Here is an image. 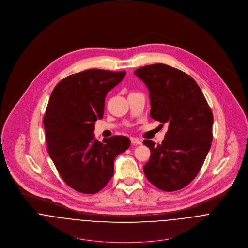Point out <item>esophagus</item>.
Instances as JSON below:
<instances>
[{"mask_svg": "<svg viewBox=\"0 0 248 248\" xmlns=\"http://www.w3.org/2000/svg\"><path fill=\"white\" fill-rule=\"evenodd\" d=\"M131 143L134 144V145H140V144H141V141H140L139 139L131 138Z\"/></svg>", "mask_w": 248, "mask_h": 248, "instance_id": "34e87169", "label": "esophagus"}]
</instances>
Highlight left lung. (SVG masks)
Wrapping results in <instances>:
<instances>
[{
	"instance_id": "8db88e82",
	"label": "left lung",
	"mask_w": 248,
	"mask_h": 248,
	"mask_svg": "<svg viewBox=\"0 0 248 248\" xmlns=\"http://www.w3.org/2000/svg\"><path fill=\"white\" fill-rule=\"evenodd\" d=\"M135 74L150 92V116L169 126L160 145L143 141L151 150L144 174L162 191L182 189L199 174L211 147V108L197 82L183 71L154 64Z\"/></svg>"
}]
</instances>
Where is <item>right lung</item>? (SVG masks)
I'll use <instances>...</instances> for the list:
<instances>
[{
	"mask_svg": "<svg viewBox=\"0 0 248 248\" xmlns=\"http://www.w3.org/2000/svg\"><path fill=\"white\" fill-rule=\"evenodd\" d=\"M126 71L88 70L61 80L51 93L43 119L47 151L59 175L72 189L95 194L113 175V161L131 141L113 136L98 141L94 124L104 114L107 93Z\"/></svg>",
	"mask_w": 248,
	"mask_h": 248,
	"instance_id": "1",
	"label": "right lung"
}]
</instances>
